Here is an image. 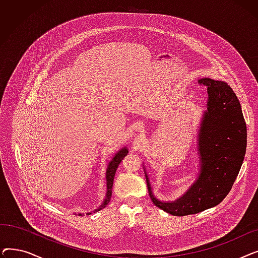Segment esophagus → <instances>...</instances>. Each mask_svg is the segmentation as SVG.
<instances>
[{"mask_svg": "<svg viewBox=\"0 0 258 258\" xmlns=\"http://www.w3.org/2000/svg\"><path fill=\"white\" fill-rule=\"evenodd\" d=\"M141 128V126H138V130H140Z\"/></svg>", "mask_w": 258, "mask_h": 258, "instance_id": "obj_1", "label": "esophagus"}]
</instances>
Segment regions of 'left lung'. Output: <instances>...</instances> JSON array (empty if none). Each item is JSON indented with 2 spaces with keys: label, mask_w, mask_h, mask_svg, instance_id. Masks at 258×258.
<instances>
[{
  "label": "left lung",
  "mask_w": 258,
  "mask_h": 258,
  "mask_svg": "<svg viewBox=\"0 0 258 258\" xmlns=\"http://www.w3.org/2000/svg\"><path fill=\"white\" fill-rule=\"evenodd\" d=\"M199 83L207 87L208 100L198 134L200 172L197 181L178 200L162 202L154 196L144 170L154 204L175 216L219 205L231 190L246 154L247 126L235 93L225 81L202 78Z\"/></svg>",
  "instance_id": "left-lung-1"
}]
</instances>
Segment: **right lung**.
I'll use <instances>...</instances> for the list:
<instances>
[{
    "mask_svg": "<svg viewBox=\"0 0 258 258\" xmlns=\"http://www.w3.org/2000/svg\"><path fill=\"white\" fill-rule=\"evenodd\" d=\"M128 150L126 147L121 148V150L114 156V158L112 159V161L108 163L107 168H106V172H105V179H106V195H105V199L102 202V204L97 208L95 209L93 212H97L103 208L106 207V205L108 204V202L111 201V197H112V188H113V182H114V177L116 170L118 168V165L120 164V162L123 160V158L127 155ZM92 212L88 213L91 214ZM78 215H83L81 213H78Z\"/></svg>",
    "mask_w": 258,
    "mask_h": 258,
    "instance_id": "1",
    "label": "right lung"
}]
</instances>
